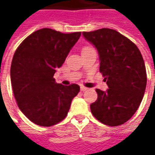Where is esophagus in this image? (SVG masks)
<instances>
[{"instance_id": "esophagus-1", "label": "esophagus", "mask_w": 155, "mask_h": 155, "mask_svg": "<svg viewBox=\"0 0 155 155\" xmlns=\"http://www.w3.org/2000/svg\"><path fill=\"white\" fill-rule=\"evenodd\" d=\"M80 90H81V91H86L87 90H88V88H86V87H84V86H81Z\"/></svg>"}]
</instances>
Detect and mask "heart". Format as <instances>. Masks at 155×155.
Returning a JSON list of instances; mask_svg holds the SVG:
<instances>
[{
  "mask_svg": "<svg viewBox=\"0 0 155 155\" xmlns=\"http://www.w3.org/2000/svg\"><path fill=\"white\" fill-rule=\"evenodd\" d=\"M85 48H89V47H85ZM85 48H84V49H85Z\"/></svg>",
  "mask_w": 155,
  "mask_h": 155,
  "instance_id": "b5f03b06",
  "label": "heart"
}]
</instances>
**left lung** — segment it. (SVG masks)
Here are the masks:
<instances>
[{"label":"left lung","mask_w":155,"mask_h":155,"mask_svg":"<svg viewBox=\"0 0 155 155\" xmlns=\"http://www.w3.org/2000/svg\"><path fill=\"white\" fill-rule=\"evenodd\" d=\"M97 49L100 72L109 89H97V100L91 104L92 115L108 126L128 121L140 106L147 85L146 67L138 47L114 29L83 32Z\"/></svg>","instance_id":"obj_1"}]
</instances>
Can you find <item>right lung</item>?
<instances>
[{"instance_id":"1","label":"right lung","mask_w":155,"mask_h":155,"mask_svg":"<svg viewBox=\"0 0 155 155\" xmlns=\"http://www.w3.org/2000/svg\"><path fill=\"white\" fill-rule=\"evenodd\" d=\"M80 36L81 32L42 28L15 51L10 69L14 95L21 112L39 126L50 127L64 120L80 91L78 84L64 86L53 78Z\"/></svg>"}]
</instances>
